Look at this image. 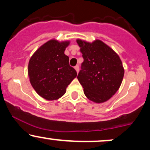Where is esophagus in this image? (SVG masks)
Wrapping results in <instances>:
<instances>
[{"label": "esophagus", "instance_id": "esophagus-1", "mask_svg": "<svg viewBox=\"0 0 150 150\" xmlns=\"http://www.w3.org/2000/svg\"><path fill=\"white\" fill-rule=\"evenodd\" d=\"M75 69L77 71V73H78V72H79V65H76V66H75Z\"/></svg>", "mask_w": 150, "mask_h": 150}]
</instances>
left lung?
<instances>
[{
  "label": "left lung",
  "instance_id": "8db88e82",
  "mask_svg": "<svg viewBox=\"0 0 150 150\" xmlns=\"http://www.w3.org/2000/svg\"><path fill=\"white\" fill-rule=\"evenodd\" d=\"M84 61L77 75L89 100L102 103L108 100L119 89L124 69L119 56L100 40L92 43L77 39Z\"/></svg>",
  "mask_w": 150,
  "mask_h": 150
}]
</instances>
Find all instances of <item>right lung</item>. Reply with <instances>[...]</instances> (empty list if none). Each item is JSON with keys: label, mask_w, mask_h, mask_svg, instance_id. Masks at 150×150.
Wrapping results in <instances>:
<instances>
[{"label": "right lung", "mask_w": 150, "mask_h": 150, "mask_svg": "<svg viewBox=\"0 0 150 150\" xmlns=\"http://www.w3.org/2000/svg\"><path fill=\"white\" fill-rule=\"evenodd\" d=\"M69 42L50 40L39 47L30 58L28 75L30 83L39 96L46 100L59 99L77 76L64 53Z\"/></svg>", "instance_id": "right-lung-1"}]
</instances>
